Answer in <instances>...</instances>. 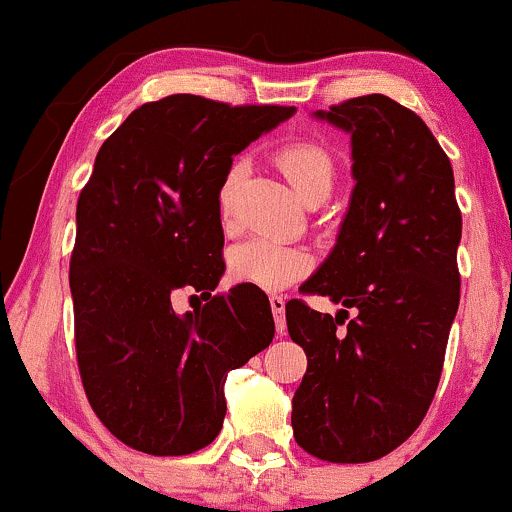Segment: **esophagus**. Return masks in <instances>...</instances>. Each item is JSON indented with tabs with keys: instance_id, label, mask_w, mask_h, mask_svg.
<instances>
[{
	"instance_id": "esophagus-1",
	"label": "esophagus",
	"mask_w": 512,
	"mask_h": 512,
	"mask_svg": "<svg viewBox=\"0 0 512 512\" xmlns=\"http://www.w3.org/2000/svg\"><path fill=\"white\" fill-rule=\"evenodd\" d=\"M269 305H272L274 322H276V334L284 337L286 332V298L284 296H269Z\"/></svg>"
}]
</instances>
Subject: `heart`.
I'll use <instances>...</instances> for the list:
<instances>
[{
	"label": "heart",
	"instance_id": "heart-1",
	"mask_svg": "<svg viewBox=\"0 0 512 512\" xmlns=\"http://www.w3.org/2000/svg\"><path fill=\"white\" fill-rule=\"evenodd\" d=\"M276 166L286 175L301 202L310 204L315 199H327L334 185V161L332 156L315 142H293L281 146L274 156ZM233 175L219 190V214L228 219L231 211ZM313 267V257L305 248L286 245L274 238H250L238 243L228 255V269L240 284L257 286L264 291H281L296 284Z\"/></svg>",
	"mask_w": 512,
	"mask_h": 512
}]
</instances>
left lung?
<instances>
[{"instance_id": "8db88e82", "label": "left lung", "mask_w": 512, "mask_h": 512, "mask_svg": "<svg viewBox=\"0 0 512 512\" xmlns=\"http://www.w3.org/2000/svg\"><path fill=\"white\" fill-rule=\"evenodd\" d=\"M317 117L351 134L356 187L332 255L301 289L344 310L286 303L308 356L291 426L317 460L373 462L419 428L438 390L460 305L462 214L450 158L414 110L370 93Z\"/></svg>"}]
</instances>
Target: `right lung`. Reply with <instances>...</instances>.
Masks as SVG:
<instances>
[{
    "mask_svg": "<svg viewBox=\"0 0 512 512\" xmlns=\"http://www.w3.org/2000/svg\"><path fill=\"white\" fill-rule=\"evenodd\" d=\"M293 115L192 93L144 103L105 139L76 202L69 260L74 344L88 404L146 455H190L219 436L228 370L272 344L267 296L223 274L219 190L233 156ZM178 288L208 298L178 316Z\"/></svg>",
    "mask_w": 512,
    "mask_h": 512,
    "instance_id": "add662e5",
    "label": "right lung"
}]
</instances>
